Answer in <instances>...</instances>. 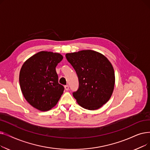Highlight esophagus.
<instances>
[{"mask_svg": "<svg viewBox=\"0 0 150 150\" xmlns=\"http://www.w3.org/2000/svg\"><path fill=\"white\" fill-rule=\"evenodd\" d=\"M64 88H65V90H66V91H68L69 89V86H68V85H66V86H64Z\"/></svg>", "mask_w": 150, "mask_h": 150, "instance_id": "1", "label": "esophagus"}]
</instances>
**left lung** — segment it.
Segmentation results:
<instances>
[{"mask_svg":"<svg viewBox=\"0 0 150 150\" xmlns=\"http://www.w3.org/2000/svg\"><path fill=\"white\" fill-rule=\"evenodd\" d=\"M66 57L78 78L79 87L73 92L77 103L88 110L101 108L114 91L115 74L111 63L104 55L91 50L67 53Z\"/></svg>","mask_w":150,"mask_h":150,"instance_id":"8db88e82","label":"left lung"}]
</instances>
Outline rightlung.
Masks as SVG:
<instances>
[{"instance_id": "1", "label": "right lung", "mask_w": 150, "mask_h": 150, "mask_svg": "<svg viewBox=\"0 0 150 150\" xmlns=\"http://www.w3.org/2000/svg\"><path fill=\"white\" fill-rule=\"evenodd\" d=\"M63 59L59 53L42 51L28 59L22 65L19 83L28 103L41 111L56 105L64 90L58 83L56 67Z\"/></svg>"}]
</instances>
